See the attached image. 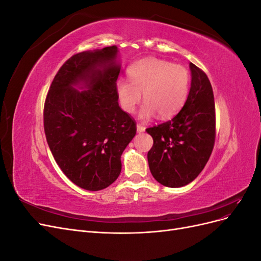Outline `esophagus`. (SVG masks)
Here are the masks:
<instances>
[{
	"label": "esophagus",
	"mask_w": 261,
	"mask_h": 261,
	"mask_svg": "<svg viewBox=\"0 0 261 261\" xmlns=\"http://www.w3.org/2000/svg\"><path fill=\"white\" fill-rule=\"evenodd\" d=\"M136 128H137V132H138V133H144V132L146 130V127H145V126L140 125V124H137Z\"/></svg>",
	"instance_id": "esophagus-1"
}]
</instances>
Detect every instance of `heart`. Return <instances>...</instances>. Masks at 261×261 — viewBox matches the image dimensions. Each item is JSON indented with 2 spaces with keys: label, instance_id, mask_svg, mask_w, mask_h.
Wrapping results in <instances>:
<instances>
[{
  "label": "heart",
  "instance_id": "obj_1",
  "mask_svg": "<svg viewBox=\"0 0 261 261\" xmlns=\"http://www.w3.org/2000/svg\"><path fill=\"white\" fill-rule=\"evenodd\" d=\"M129 81L120 78L115 84L118 102L126 113H133L141 100V120H149L158 113L160 118L174 116L183 108L189 92L188 70L171 62L146 58L128 67Z\"/></svg>",
  "mask_w": 261,
  "mask_h": 261
}]
</instances>
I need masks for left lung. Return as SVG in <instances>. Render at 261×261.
<instances>
[{
    "mask_svg": "<svg viewBox=\"0 0 261 261\" xmlns=\"http://www.w3.org/2000/svg\"><path fill=\"white\" fill-rule=\"evenodd\" d=\"M191 89L184 107L171 121L147 128L153 138L148 152L152 176L167 187L193 181L207 164L216 138V109L211 84L200 68L189 63Z\"/></svg>",
    "mask_w": 261,
    "mask_h": 261,
    "instance_id": "obj_1",
    "label": "left lung"
}]
</instances>
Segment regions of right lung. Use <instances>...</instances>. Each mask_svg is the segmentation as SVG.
<instances>
[{
    "instance_id": "obj_1",
    "label": "right lung",
    "mask_w": 261,
    "mask_h": 261,
    "mask_svg": "<svg viewBox=\"0 0 261 261\" xmlns=\"http://www.w3.org/2000/svg\"><path fill=\"white\" fill-rule=\"evenodd\" d=\"M121 70L116 45L73 55L60 68L45 99L48 145L63 173L87 191L116 180L121 155L136 135V123L118 106Z\"/></svg>"
}]
</instances>
